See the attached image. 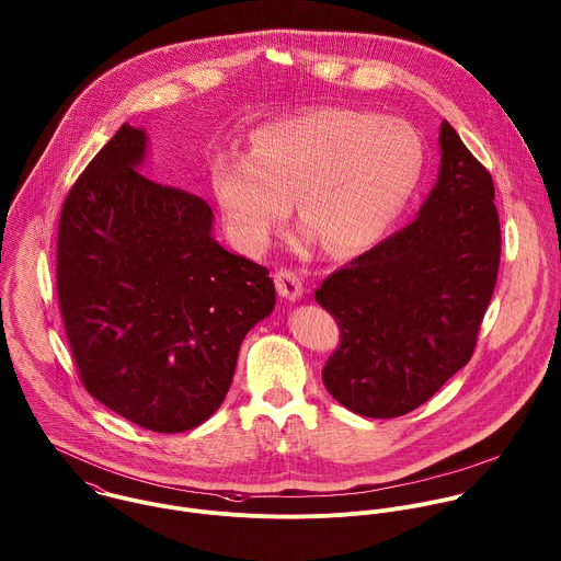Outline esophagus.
Listing matches in <instances>:
<instances>
[{
    "mask_svg": "<svg viewBox=\"0 0 561 561\" xmlns=\"http://www.w3.org/2000/svg\"><path fill=\"white\" fill-rule=\"evenodd\" d=\"M275 286H277V293L288 299V301H297L301 299L304 295V284H301V277L293 271V268H279L275 273Z\"/></svg>",
    "mask_w": 561,
    "mask_h": 561,
    "instance_id": "esophagus-1",
    "label": "esophagus"
}]
</instances>
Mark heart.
<instances>
[{
	"label": "heart",
	"mask_w": 561,
	"mask_h": 561,
	"mask_svg": "<svg viewBox=\"0 0 561 561\" xmlns=\"http://www.w3.org/2000/svg\"><path fill=\"white\" fill-rule=\"evenodd\" d=\"M423 158L421 136L403 121L317 108L257 127L251 153H219L213 191L244 247H266L295 197L308 236L323 240L332 255H351L403 210Z\"/></svg>",
	"instance_id": "obj_1"
}]
</instances>
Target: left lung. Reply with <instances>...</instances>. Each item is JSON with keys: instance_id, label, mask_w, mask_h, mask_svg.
I'll return each instance as SVG.
<instances>
[{"instance_id": "left-lung-1", "label": "left lung", "mask_w": 561, "mask_h": 561, "mask_svg": "<svg viewBox=\"0 0 561 561\" xmlns=\"http://www.w3.org/2000/svg\"><path fill=\"white\" fill-rule=\"evenodd\" d=\"M440 151L438 182L419 217L314 293L340 328L323 383L359 416L394 419L430 401L472 357L496 286L492 175L448 121Z\"/></svg>"}]
</instances>
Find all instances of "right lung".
<instances>
[{
  "label": "right lung",
  "mask_w": 561,
  "mask_h": 561,
  "mask_svg": "<svg viewBox=\"0 0 561 561\" xmlns=\"http://www.w3.org/2000/svg\"><path fill=\"white\" fill-rule=\"evenodd\" d=\"M145 149V131L123 123L71 186L56 290L89 394L142 430L178 434L224 403L275 286L213 238L202 197L138 171Z\"/></svg>",
  "instance_id": "add662e5"
}]
</instances>
